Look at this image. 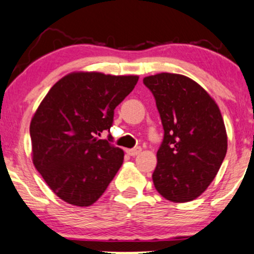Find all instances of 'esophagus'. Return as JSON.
I'll use <instances>...</instances> for the list:
<instances>
[{
    "instance_id": "34e87169",
    "label": "esophagus",
    "mask_w": 254,
    "mask_h": 254,
    "mask_svg": "<svg viewBox=\"0 0 254 254\" xmlns=\"http://www.w3.org/2000/svg\"><path fill=\"white\" fill-rule=\"evenodd\" d=\"M141 151H142V148L141 147H136V148H132V149H127V153L129 154L130 156H136V155H138V154L141 153Z\"/></svg>"
}]
</instances>
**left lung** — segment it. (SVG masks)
<instances>
[{"instance_id": "1", "label": "left lung", "mask_w": 254, "mask_h": 254, "mask_svg": "<svg viewBox=\"0 0 254 254\" xmlns=\"http://www.w3.org/2000/svg\"><path fill=\"white\" fill-rule=\"evenodd\" d=\"M143 83L164 127L154 186L171 202H190L210 185L226 156L223 118L210 95L184 75L161 72Z\"/></svg>"}]
</instances>
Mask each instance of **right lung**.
Here are the masks:
<instances>
[{"label":"right lung","mask_w":254,"mask_h":254,"mask_svg":"<svg viewBox=\"0 0 254 254\" xmlns=\"http://www.w3.org/2000/svg\"><path fill=\"white\" fill-rule=\"evenodd\" d=\"M138 76L72 72L52 86L30 125L37 171L64 202L88 206L107 189L124 160L110 131L115 109Z\"/></svg>","instance_id":"1"}]
</instances>
